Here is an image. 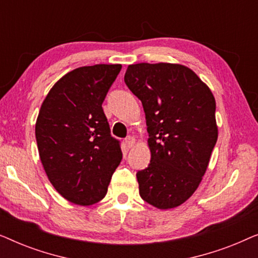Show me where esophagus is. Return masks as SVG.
Segmentation results:
<instances>
[{"label": "esophagus", "mask_w": 258, "mask_h": 258, "mask_svg": "<svg viewBox=\"0 0 258 258\" xmlns=\"http://www.w3.org/2000/svg\"><path fill=\"white\" fill-rule=\"evenodd\" d=\"M134 144H135V137L133 136H128L125 139V146L128 148H133Z\"/></svg>", "instance_id": "obj_1"}]
</instances>
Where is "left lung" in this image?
Returning <instances> with one entry per match:
<instances>
[{
	"instance_id": "1",
	"label": "left lung",
	"mask_w": 258,
	"mask_h": 258,
	"mask_svg": "<svg viewBox=\"0 0 258 258\" xmlns=\"http://www.w3.org/2000/svg\"><path fill=\"white\" fill-rule=\"evenodd\" d=\"M124 82L142 102L151 160L137 171L140 196L158 209L181 206L195 192L217 141L216 102L182 64L137 63Z\"/></svg>"
}]
</instances>
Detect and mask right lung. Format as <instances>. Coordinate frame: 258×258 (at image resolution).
I'll return each instance as SVG.
<instances>
[{
  "label": "right lung",
  "instance_id": "obj_1",
  "mask_svg": "<svg viewBox=\"0 0 258 258\" xmlns=\"http://www.w3.org/2000/svg\"><path fill=\"white\" fill-rule=\"evenodd\" d=\"M121 68L73 70L54 84L38 112L35 135L45 174L58 194L79 206L100 202L121 163L119 141L102 108Z\"/></svg>",
  "mask_w": 258,
  "mask_h": 258
}]
</instances>
